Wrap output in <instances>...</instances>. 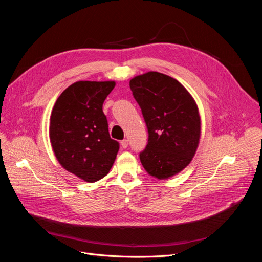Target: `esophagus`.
Wrapping results in <instances>:
<instances>
[{
  "label": "esophagus",
  "mask_w": 262,
  "mask_h": 262,
  "mask_svg": "<svg viewBox=\"0 0 262 262\" xmlns=\"http://www.w3.org/2000/svg\"><path fill=\"white\" fill-rule=\"evenodd\" d=\"M128 145H129V142H128V140H122L121 141V147L122 148H126V147H128Z\"/></svg>",
  "instance_id": "esophagus-1"
}]
</instances>
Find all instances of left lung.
I'll list each match as a JSON object with an SVG mask.
<instances>
[{
    "label": "left lung",
    "instance_id": "8db88e82",
    "mask_svg": "<svg viewBox=\"0 0 262 262\" xmlns=\"http://www.w3.org/2000/svg\"><path fill=\"white\" fill-rule=\"evenodd\" d=\"M133 97L146 123L148 140L140 161L150 176L166 179L191 162L200 141L195 101L177 80L147 72L130 81Z\"/></svg>",
    "mask_w": 262,
    "mask_h": 262
}]
</instances>
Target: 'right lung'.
<instances>
[{
	"instance_id": "right-lung-1",
	"label": "right lung",
	"mask_w": 262,
	"mask_h": 262,
	"mask_svg": "<svg viewBox=\"0 0 262 262\" xmlns=\"http://www.w3.org/2000/svg\"><path fill=\"white\" fill-rule=\"evenodd\" d=\"M116 83L80 81L60 95L50 117L49 136L61 166L87 182L109 172L119 142L109 136L102 104Z\"/></svg>"
}]
</instances>
